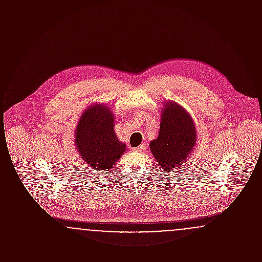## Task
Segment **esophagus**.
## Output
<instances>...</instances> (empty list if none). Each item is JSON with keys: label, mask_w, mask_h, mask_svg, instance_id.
I'll return each instance as SVG.
<instances>
[{"label": "esophagus", "mask_w": 262, "mask_h": 262, "mask_svg": "<svg viewBox=\"0 0 262 262\" xmlns=\"http://www.w3.org/2000/svg\"><path fill=\"white\" fill-rule=\"evenodd\" d=\"M144 149H145V143H141L139 146H137V148H136V151L141 152V151H143Z\"/></svg>", "instance_id": "1"}]
</instances>
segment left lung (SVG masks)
<instances>
[{
    "label": "left lung",
    "instance_id": "8db88e82",
    "mask_svg": "<svg viewBox=\"0 0 262 262\" xmlns=\"http://www.w3.org/2000/svg\"><path fill=\"white\" fill-rule=\"evenodd\" d=\"M159 136L150 142L155 160L168 173L186 162L196 142L195 124L190 115L173 101L163 107Z\"/></svg>",
    "mask_w": 262,
    "mask_h": 262
}]
</instances>
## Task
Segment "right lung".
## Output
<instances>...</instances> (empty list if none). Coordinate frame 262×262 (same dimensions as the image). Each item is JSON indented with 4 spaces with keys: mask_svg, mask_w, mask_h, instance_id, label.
I'll return each instance as SVG.
<instances>
[{
    "mask_svg": "<svg viewBox=\"0 0 262 262\" xmlns=\"http://www.w3.org/2000/svg\"><path fill=\"white\" fill-rule=\"evenodd\" d=\"M115 118L103 104L90 106L82 113L75 133L76 149L81 158L96 170H110L126 146L114 130Z\"/></svg>",
    "mask_w": 262,
    "mask_h": 262,
    "instance_id": "obj_1",
    "label": "right lung"
}]
</instances>
